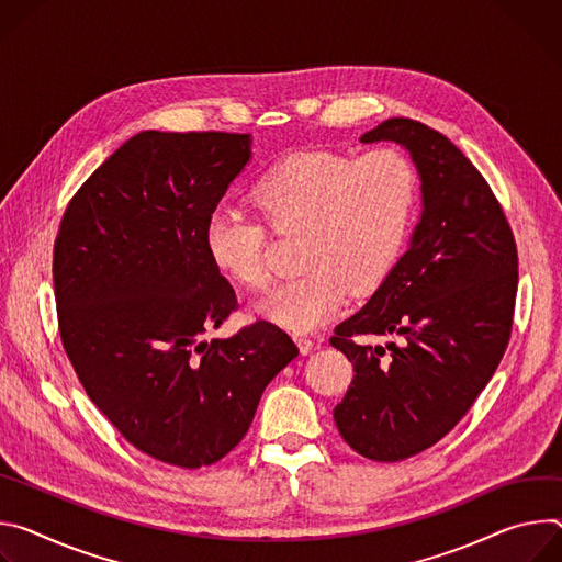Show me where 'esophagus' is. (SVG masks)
I'll list each match as a JSON object with an SVG mask.
<instances>
[{"mask_svg":"<svg viewBox=\"0 0 562 562\" xmlns=\"http://www.w3.org/2000/svg\"><path fill=\"white\" fill-rule=\"evenodd\" d=\"M294 341H296L301 355L313 352V348H315V344H313V339H310V337H301V335H299V337H294Z\"/></svg>","mask_w":562,"mask_h":562,"instance_id":"obj_1","label":"esophagus"}]
</instances>
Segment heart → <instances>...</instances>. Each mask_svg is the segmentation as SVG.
Returning a JSON list of instances; mask_svg holds the SVG:
<instances>
[{
	"instance_id": "heart-1",
	"label": "heart",
	"mask_w": 562,
	"mask_h": 562,
	"mask_svg": "<svg viewBox=\"0 0 562 562\" xmlns=\"http://www.w3.org/2000/svg\"><path fill=\"white\" fill-rule=\"evenodd\" d=\"M255 203L279 234L303 232V274L272 288L259 313L294 333L333 319L348 292L370 294L397 268L417 212L419 176L397 147L361 156L294 151L255 184ZM212 263L247 290L270 281L268 225L243 210L216 207L205 225Z\"/></svg>"
}]
</instances>
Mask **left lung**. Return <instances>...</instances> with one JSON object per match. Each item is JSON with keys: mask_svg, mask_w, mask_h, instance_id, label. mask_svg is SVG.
<instances>
[{"mask_svg": "<svg viewBox=\"0 0 562 562\" xmlns=\"http://www.w3.org/2000/svg\"><path fill=\"white\" fill-rule=\"evenodd\" d=\"M382 140L411 151L424 210L393 274L330 337L355 370L333 415L359 456L400 462L440 442L493 378L514 326L518 249L488 182L447 136L389 117L361 136ZM361 334L392 341L361 347Z\"/></svg>", "mask_w": 562, "mask_h": 562, "instance_id": "obj_1", "label": "left lung"}]
</instances>
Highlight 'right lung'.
I'll list each match as a JSON object with an SVG mask.
<instances>
[{
	"instance_id": "right-lung-1",
	"label": "right lung",
	"mask_w": 562,
	"mask_h": 562,
	"mask_svg": "<svg viewBox=\"0 0 562 562\" xmlns=\"http://www.w3.org/2000/svg\"><path fill=\"white\" fill-rule=\"evenodd\" d=\"M252 136L143 132L69 201L53 245L57 328L89 400L143 453L182 469L225 458L296 355L270 322L201 341L238 307L205 225Z\"/></svg>"
}]
</instances>
